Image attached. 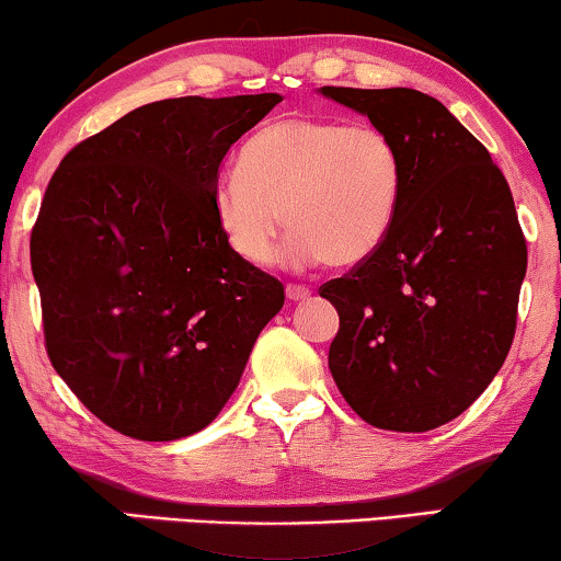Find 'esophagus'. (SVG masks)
Here are the masks:
<instances>
[{
  "label": "esophagus",
  "instance_id": "1",
  "mask_svg": "<svg viewBox=\"0 0 561 561\" xmlns=\"http://www.w3.org/2000/svg\"><path fill=\"white\" fill-rule=\"evenodd\" d=\"M286 296H288V301H306V298L311 296V290L306 286H296V283H288Z\"/></svg>",
  "mask_w": 561,
  "mask_h": 561
}]
</instances>
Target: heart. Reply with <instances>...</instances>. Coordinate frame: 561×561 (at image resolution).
Instances as JSON below:
<instances>
[{
  "instance_id": "1",
  "label": "heart",
  "mask_w": 561,
  "mask_h": 561,
  "mask_svg": "<svg viewBox=\"0 0 561 561\" xmlns=\"http://www.w3.org/2000/svg\"><path fill=\"white\" fill-rule=\"evenodd\" d=\"M403 194V163L393 137L370 122L286 117L260 129L211 191L225 242L244 263L352 267L380 250Z\"/></svg>"
}]
</instances>
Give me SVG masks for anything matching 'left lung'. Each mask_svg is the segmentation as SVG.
<instances>
[{"label": "left lung", "mask_w": 561, "mask_h": 561, "mask_svg": "<svg viewBox=\"0 0 561 561\" xmlns=\"http://www.w3.org/2000/svg\"><path fill=\"white\" fill-rule=\"evenodd\" d=\"M398 145L403 194L386 242L319 294L340 313L329 370L370 426L428 432L470 409L516 334L526 240L501 168L416 89L321 87Z\"/></svg>", "instance_id": "8db88e82"}]
</instances>
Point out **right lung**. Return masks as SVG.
I'll list each match as a JSON object with an SVG mask.
<instances>
[{
    "mask_svg": "<svg viewBox=\"0 0 561 561\" xmlns=\"http://www.w3.org/2000/svg\"><path fill=\"white\" fill-rule=\"evenodd\" d=\"M280 94L145 104L76 145L30 237L45 350L114 432L173 442L209 426L283 286L234 255L211 211L229 148Z\"/></svg>",
    "mask_w": 561,
    "mask_h": 561,
    "instance_id": "1",
    "label": "right lung"
}]
</instances>
